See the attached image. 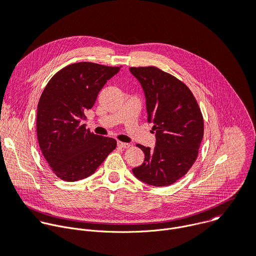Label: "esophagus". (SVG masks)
Listing matches in <instances>:
<instances>
[{"instance_id": "34e87169", "label": "esophagus", "mask_w": 256, "mask_h": 256, "mask_svg": "<svg viewBox=\"0 0 256 256\" xmlns=\"http://www.w3.org/2000/svg\"><path fill=\"white\" fill-rule=\"evenodd\" d=\"M118 146L120 148H124V149H128L130 147V144L128 142H118Z\"/></svg>"}]
</instances>
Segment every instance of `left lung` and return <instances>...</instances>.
Segmentation results:
<instances>
[{
  "label": "left lung",
  "instance_id": "left-lung-1",
  "mask_svg": "<svg viewBox=\"0 0 256 256\" xmlns=\"http://www.w3.org/2000/svg\"><path fill=\"white\" fill-rule=\"evenodd\" d=\"M130 72L142 88L148 122L156 134L154 149L138 144L144 160L132 173L148 186H168L196 160L204 136L200 109L188 86L160 68L138 66Z\"/></svg>",
  "mask_w": 256,
  "mask_h": 256
}]
</instances>
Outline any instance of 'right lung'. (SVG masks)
<instances>
[{
	"label": "right lung",
	"instance_id": "right-lung-1",
	"mask_svg": "<svg viewBox=\"0 0 256 256\" xmlns=\"http://www.w3.org/2000/svg\"><path fill=\"white\" fill-rule=\"evenodd\" d=\"M89 62L66 66L50 80L38 106L40 150L54 173L68 182L92 175L116 147V140L94 134L83 124L98 93L120 72Z\"/></svg>",
	"mask_w": 256,
	"mask_h": 256
}]
</instances>
